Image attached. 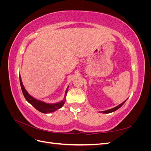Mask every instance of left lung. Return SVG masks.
Instances as JSON below:
<instances>
[{
  "label": "left lung",
  "instance_id": "obj_1",
  "mask_svg": "<svg viewBox=\"0 0 151 151\" xmlns=\"http://www.w3.org/2000/svg\"><path fill=\"white\" fill-rule=\"evenodd\" d=\"M127 99L125 100V101H123L122 103H121L120 104L118 105L117 106H116V107H115V108H111V109H108V110H106V111H101V113H112V112H113V111H115L117 110L118 109H119V108L122 106V105L125 103V101H127Z\"/></svg>",
  "mask_w": 151,
  "mask_h": 151
}]
</instances>
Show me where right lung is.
I'll return each instance as SVG.
<instances>
[{"label": "right lung", "mask_w": 151, "mask_h": 151, "mask_svg": "<svg viewBox=\"0 0 151 151\" xmlns=\"http://www.w3.org/2000/svg\"><path fill=\"white\" fill-rule=\"evenodd\" d=\"M19 81H20L22 92V94H23V95H24L26 100L39 111L42 112L43 113H50L52 112H54L55 111H56V110H57V109L62 108L63 106V104H64V103L65 102L66 94H67V91L68 89V86L67 87V88L66 91L65 93V96H64V99H63V100H62V101H61L60 102H58V103L50 104V103H45L44 101H40V100L35 99L33 96H31L28 92H27V91L25 89L24 86H23V84H22V83L21 76H19Z\"/></svg>", "instance_id": "right-lung-1"}]
</instances>
